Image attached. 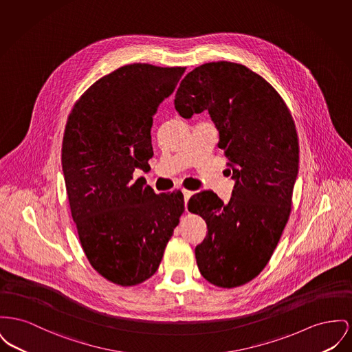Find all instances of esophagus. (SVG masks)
I'll return each mask as SVG.
<instances>
[{
	"instance_id": "1",
	"label": "esophagus",
	"mask_w": 352,
	"mask_h": 352,
	"mask_svg": "<svg viewBox=\"0 0 352 352\" xmlns=\"http://www.w3.org/2000/svg\"><path fill=\"white\" fill-rule=\"evenodd\" d=\"M182 192H184V197H185V206H187V202H188V199L191 198V195L194 194L192 191H188V190H182Z\"/></svg>"
}]
</instances>
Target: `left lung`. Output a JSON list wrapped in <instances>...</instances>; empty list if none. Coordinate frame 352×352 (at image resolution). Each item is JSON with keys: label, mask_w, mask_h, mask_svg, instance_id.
I'll return each instance as SVG.
<instances>
[{"label": "left lung", "mask_w": 352, "mask_h": 352, "mask_svg": "<svg viewBox=\"0 0 352 352\" xmlns=\"http://www.w3.org/2000/svg\"><path fill=\"white\" fill-rule=\"evenodd\" d=\"M174 104L184 118L208 111L235 179L228 205L212 191L188 201L208 230L195 248L198 269L218 287L246 285L266 267L289 221L299 167L292 116L265 78L228 61L187 73Z\"/></svg>", "instance_id": "left-lung-1"}]
</instances>
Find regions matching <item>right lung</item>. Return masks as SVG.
Masks as SVG:
<instances>
[{
  "instance_id": "add662e5",
  "label": "right lung",
  "mask_w": 352,
  "mask_h": 352,
  "mask_svg": "<svg viewBox=\"0 0 352 352\" xmlns=\"http://www.w3.org/2000/svg\"><path fill=\"white\" fill-rule=\"evenodd\" d=\"M185 67L131 63L93 83L67 117L63 170L83 252L109 282L137 286L155 274L185 211L179 190L155 194L148 171L157 107Z\"/></svg>"
}]
</instances>
